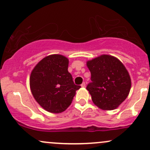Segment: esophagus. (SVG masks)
Returning a JSON list of instances; mask_svg holds the SVG:
<instances>
[{"instance_id": "34e87169", "label": "esophagus", "mask_w": 150, "mask_h": 150, "mask_svg": "<svg viewBox=\"0 0 150 150\" xmlns=\"http://www.w3.org/2000/svg\"><path fill=\"white\" fill-rule=\"evenodd\" d=\"M85 86H86V83H85V82H82V85H81V87H85Z\"/></svg>"}]
</instances>
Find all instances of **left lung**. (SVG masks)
Returning a JSON list of instances; mask_svg holds the SVG:
<instances>
[{
    "label": "left lung",
    "mask_w": 150,
    "mask_h": 150,
    "mask_svg": "<svg viewBox=\"0 0 150 150\" xmlns=\"http://www.w3.org/2000/svg\"><path fill=\"white\" fill-rule=\"evenodd\" d=\"M91 82L87 89L92 101L103 110H113L128 97L131 80L126 68L119 60L102 55L87 62Z\"/></svg>",
    "instance_id": "8db88e82"
}]
</instances>
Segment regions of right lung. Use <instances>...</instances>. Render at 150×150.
Returning a JSON list of instances; mask_svg holds the SVG:
<instances>
[{"mask_svg":"<svg viewBox=\"0 0 150 150\" xmlns=\"http://www.w3.org/2000/svg\"><path fill=\"white\" fill-rule=\"evenodd\" d=\"M68 59L61 55L46 56L31 73L30 88L34 99L46 111L58 113L71 104L75 92L80 88L74 84L68 70Z\"/></svg>","mask_w":150,"mask_h":150,"instance_id":"add662e5","label":"right lung"}]
</instances>
